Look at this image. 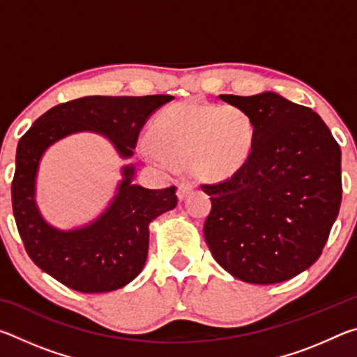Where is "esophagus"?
Returning <instances> with one entry per match:
<instances>
[{"label":"esophagus","mask_w":357,"mask_h":357,"mask_svg":"<svg viewBox=\"0 0 357 357\" xmlns=\"http://www.w3.org/2000/svg\"><path fill=\"white\" fill-rule=\"evenodd\" d=\"M192 189H193V185L190 183H185V181H184V183H181L178 185V192H176V195H178L179 200H184L187 193H189Z\"/></svg>","instance_id":"34e87169"}]
</instances>
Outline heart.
<instances>
[{"instance_id":"1","label":"heart","mask_w":357,"mask_h":357,"mask_svg":"<svg viewBox=\"0 0 357 357\" xmlns=\"http://www.w3.org/2000/svg\"><path fill=\"white\" fill-rule=\"evenodd\" d=\"M142 153L162 170L189 165L198 176L225 179L243 167L253 148L255 128L244 110L184 100L167 105L151 124Z\"/></svg>"}]
</instances>
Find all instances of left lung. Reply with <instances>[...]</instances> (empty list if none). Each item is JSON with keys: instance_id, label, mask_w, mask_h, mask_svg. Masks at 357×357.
<instances>
[{"instance_id": "1", "label": "left lung", "mask_w": 357, "mask_h": 357, "mask_svg": "<svg viewBox=\"0 0 357 357\" xmlns=\"http://www.w3.org/2000/svg\"><path fill=\"white\" fill-rule=\"evenodd\" d=\"M253 121L245 164L228 179L202 184L211 197L204 239L236 279L271 285L317 261L342 202V151L309 107L275 93L219 96Z\"/></svg>"}]
</instances>
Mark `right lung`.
Masks as SVG:
<instances>
[{"instance_id": "obj_1", "label": "right lung", "mask_w": 357, "mask_h": 357, "mask_svg": "<svg viewBox=\"0 0 357 357\" xmlns=\"http://www.w3.org/2000/svg\"><path fill=\"white\" fill-rule=\"evenodd\" d=\"M173 96H88L53 107L20 138L12 179V209L20 238L34 264L80 293H108L142 273L148 257L149 223L178 204L176 187L151 190L132 184L135 167H123V181L104 213L88 225L58 229L36 204V176L48 146L77 132H98L123 159L134 155L146 119Z\"/></svg>"}]
</instances>
